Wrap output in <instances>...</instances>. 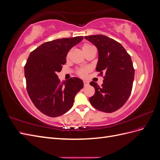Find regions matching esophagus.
I'll use <instances>...</instances> for the list:
<instances>
[{"mask_svg": "<svg viewBox=\"0 0 160 160\" xmlns=\"http://www.w3.org/2000/svg\"><path fill=\"white\" fill-rule=\"evenodd\" d=\"M83 84H84V86H85H85H87V85H88V84H89L88 81H83Z\"/></svg>", "mask_w": 160, "mask_h": 160, "instance_id": "1", "label": "esophagus"}]
</instances>
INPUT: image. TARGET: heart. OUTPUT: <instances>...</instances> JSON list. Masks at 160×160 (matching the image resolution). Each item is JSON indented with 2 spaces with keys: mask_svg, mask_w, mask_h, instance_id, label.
<instances>
[{
  "mask_svg": "<svg viewBox=\"0 0 160 160\" xmlns=\"http://www.w3.org/2000/svg\"><path fill=\"white\" fill-rule=\"evenodd\" d=\"M92 46L91 45L87 44L86 43V44H84L83 45V51H85L86 50H88ZM88 71H89V69L87 68V67H85V68H81V69L77 70V73L80 77H85L87 75V73L88 72Z\"/></svg>",
  "mask_w": 160,
  "mask_h": 160,
  "instance_id": "b5f03b06",
  "label": "heart"
}]
</instances>
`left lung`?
<instances>
[{"mask_svg":"<svg viewBox=\"0 0 160 160\" xmlns=\"http://www.w3.org/2000/svg\"><path fill=\"white\" fill-rule=\"evenodd\" d=\"M85 38L98 48L96 71L104 79L101 87L93 81L90 83L95 92L89 101L101 111L114 112L126 103L132 93L135 73L132 59L124 47L113 38L102 35Z\"/></svg>","mask_w":160,"mask_h":160,"instance_id":"8db88e82","label":"left lung"}]
</instances>
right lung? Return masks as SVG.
Listing matches in <instances>:
<instances>
[{
	"mask_svg": "<svg viewBox=\"0 0 160 160\" xmlns=\"http://www.w3.org/2000/svg\"><path fill=\"white\" fill-rule=\"evenodd\" d=\"M83 36L63 38L46 42L32 51L25 65L26 88L34 105L51 118L59 117L73 105L75 95L83 88V82L72 77L62 83L57 75L66 62L71 48Z\"/></svg>",
	"mask_w": 160,
	"mask_h": 160,
	"instance_id": "right-lung-1",
	"label": "right lung"
}]
</instances>
